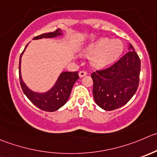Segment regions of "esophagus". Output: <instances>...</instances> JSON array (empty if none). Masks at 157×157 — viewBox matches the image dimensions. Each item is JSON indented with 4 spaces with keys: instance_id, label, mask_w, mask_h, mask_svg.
<instances>
[{
    "instance_id": "1",
    "label": "esophagus",
    "mask_w": 157,
    "mask_h": 157,
    "mask_svg": "<svg viewBox=\"0 0 157 157\" xmlns=\"http://www.w3.org/2000/svg\"><path fill=\"white\" fill-rule=\"evenodd\" d=\"M86 74H87V73H86V71H80V72H79V77H84V76H86Z\"/></svg>"
}]
</instances>
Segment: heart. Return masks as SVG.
<instances>
[{
    "label": "heart",
    "instance_id": "b5f03b06",
    "mask_svg": "<svg viewBox=\"0 0 157 157\" xmlns=\"http://www.w3.org/2000/svg\"><path fill=\"white\" fill-rule=\"evenodd\" d=\"M123 51L124 43L122 40L100 37L86 44L80 52L85 57H90V60L93 67L103 69L115 62L121 55Z\"/></svg>",
    "mask_w": 157,
    "mask_h": 157
}]
</instances>
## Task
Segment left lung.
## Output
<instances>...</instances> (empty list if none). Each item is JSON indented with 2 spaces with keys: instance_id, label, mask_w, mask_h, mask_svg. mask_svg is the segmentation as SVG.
I'll return each mask as SVG.
<instances>
[{
  "instance_id": "left-lung-1",
  "label": "left lung",
  "mask_w": 157,
  "mask_h": 157,
  "mask_svg": "<svg viewBox=\"0 0 157 157\" xmlns=\"http://www.w3.org/2000/svg\"><path fill=\"white\" fill-rule=\"evenodd\" d=\"M128 50L113 65L91 74L94 100L104 110H113L124 106L139 86L140 60L130 44Z\"/></svg>"
}]
</instances>
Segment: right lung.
<instances>
[{"mask_svg":"<svg viewBox=\"0 0 157 157\" xmlns=\"http://www.w3.org/2000/svg\"><path fill=\"white\" fill-rule=\"evenodd\" d=\"M63 33L61 29H57L54 32L45 33L40 34L37 36H35L33 40H40L42 38H54L59 36H62ZM27 46L24 48V51L21 54L19 62V77L20 83L23 92L24 93L27 98L34 104L36 107L42 110L48 111V112H54L63 106L68 100L73 86L74 83L79 79L78 72H62L59 75L58 78L56 80L54 86L48 90L46 92H36L30 90L26 85L21 77V57L25 51Z\"/></svg>","mask_w":157,"mask_h":157,"instance_id":"obj_1","label":"right lung"}]
</instances>
